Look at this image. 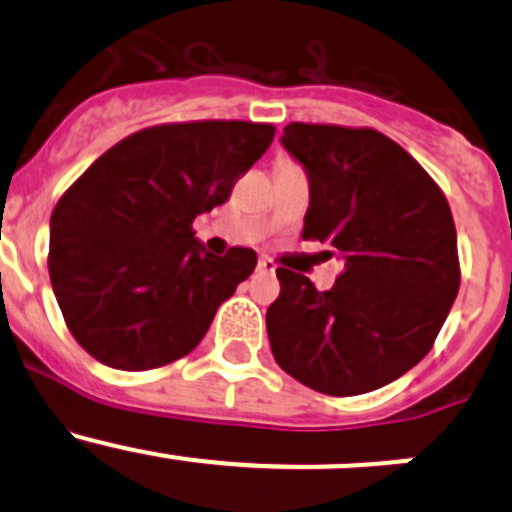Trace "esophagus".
<instances>
[{"label": "esophagus", "instance_id": "34e87169", "mask_svg": "<svg viewBox=\"0 0 512 512\" xmlns=\"http://www.w3.org/2000/svg\"><path fill=\"white\" fill-rule=\"evenodd\" d=\"M277 265L270 260V257H260V262H257V272H262V275H275Z\"/></svg>", "mask_w": 512, "mask_h": 512}]
</instances>
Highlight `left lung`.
<instances>
[{
	"mask_svg": "<svg viewBox=\"0 0 512 512\" xmlns=\"http://www.w3.org/2000/svg\"><path fill=\"white\" fill-rule=\"evenodd\" d=\"M309 175L304 240L344 260L337 285L277 267L267 309L275 361L319 394L381 389L431 352L461 287L456 225L436 180L374 128L289 123Z\"/></svg>",
	"mask_w": 512,
	"mask_h": 512,
	"instance_id": "8db88e82",
	"label": "left lung"
}]
</instances>
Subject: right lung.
<instances>
[{"label": "right lung", "mask_w": 512, "mask_h": 512, "mask_svg": "<svg viewBox=\"0 0 512 512\" xmlns=\"http://www.w3.org/2000/svg\"><path fill=\"white\" fill-rule=\"evenodd\" d=\"M272 138V123H160L108 148L61 195L51 287L69 332L96 361L148 371L198 347L257 255H208L193 220L230 198Z\"/></svg>", "instance_id": "add662e5"}]
</instances>
